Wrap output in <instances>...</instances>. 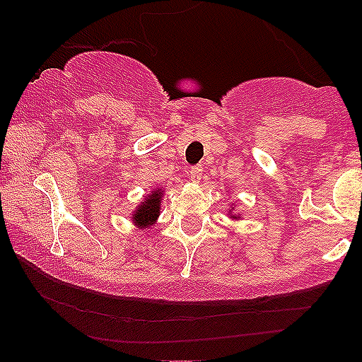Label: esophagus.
I'll return each instance as SVG.
<instances>
[{"label":"esophagus","instance_id":"obj_1","mask_svg":"<svg viewBox=\"0 0 362 362\" xmlns=\"http://www.w3.org/2000/svg\"><path fill=\"white\" fill-rule=\"evenodd\" d=\"M202 172H204V170H202V167L201 165H199V167H194L192 170H190L189 172V178L192 182H199L202 178Z\"/></svg>","mask_w":362,"mask_h":362}]
</instances>
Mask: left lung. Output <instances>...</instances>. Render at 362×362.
I'll return each instance as SVG.
<instances>
[{
	"instance_id": "8db88e82",
	"label": "left lung",
	"mask_w": 362,
	"mask_h": 362,
	"mask_svg": "<svg viewBox=\"0 0 362 362\" xmlns=\"http://www.w3.org/2000/svg\"><path fill=\"white\" fill-rule=\"evenodd\" d=\"M230 204H231V202H230ZM235 207H236V206H235ZM231 211H233V206H231L230 209H228V216H230L231 219H240V214H231Z\"/></svg>"
}]
</instances>
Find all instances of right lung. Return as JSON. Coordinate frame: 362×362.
<instances>
[{
  "label": "right lung",
  "instance_id": "right-lung-1",
  "mask_svg": "<svg viewBox=\"0 0 362 362\" xmlns=\"http://www.w3.org/2000/svg\"><path fill=\"white\" fill-rule=\"evenodd\" d=\"M165 192L167 190L163 187H156L141 199V202L131 214V221L134 223V226H138L139 230H149V228L155 226L158 218H160L161 201H163Z\"/></svg>",
  "mask_w": 362,
  "mask_h": 362
}]
</instances>
